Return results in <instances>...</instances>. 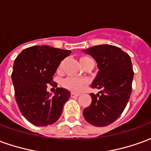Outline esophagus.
<instances>
[{"mask_svg": "<svg viewBox=\"0 0 151 151\" xmlns=\"http://www.w3.org/2000/svg\"><path fill=\"white\" fill-rule=\"evenodd\" d=\"M78 96H79V94H78V93H74V92H71V97H78Z\"/></svg>", "mask_w": 151, "mask_h": 151, "instance_id": "esophagus-1", "label": "esophagus"}]
</instances>
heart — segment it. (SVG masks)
<instances>
[{
    "label": "heart",
    "mask_w": 151,
    "mask_h": 151,
    "mask_svg": "<svg viewBox=\"0 0 151 151\" xmlns=\"http://www.w3.org/2000/svg\"><path fill=\"white\" fill-rule=\"evenodd\" d=\"M90 61H93V60L91 59L88 56H83L79 58V62L82 66ZM59 69H60V66ZM86 84H87V82L85 79L77 78H73V77H69L62 82L63 87L73 92H80L85 87Z\"/></svg>",
    "instance_id": "heart-1"
}]
</instances>
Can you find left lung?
Returning <instances> with one entry per match:
<instances>
[{"instance_id": "left-lung-1", "label": "left lung", "mask_w": 151, "mask_h": 151, "mask_svg": "<svg viewBox=\"0 0 151 151\" xmlns=\"http://www.w3.org/2000/svg\"><path fill=\"white\" fill-rule=\"evenodd\" d=\"M84 52L98 63L99 71L91 87L101 91L98 95L91 93L92 102L84 109L83 116L92 125L107 126L120 117L129 99L133 78L131 59L120 47L108 44L91 47Z\"/></svg>"}]
</instances>
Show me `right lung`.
Returning a JSON list of instances; mask_svg holds the SVG:
<instances>
[{
	"label": "right lung",
	"mask_w": 151,
	"mask_h": 151,
	"mask_svg": "<svg viewBox=\"0 0 151 151\" xmlns=\"http://www.w3.org/2000/svg\"><path fill=\"white\" fill-rule=\"evenodd\" d=\"M69 50L50 46H33L24 49L14 63L12 82L15 99L22 116L35 126L52 124L62 113L70 92L56 88L55 95L47 91L48 86L56 87L52 77Z\"/></svg>",
	"instance_id": "1"
}]
</instances>
